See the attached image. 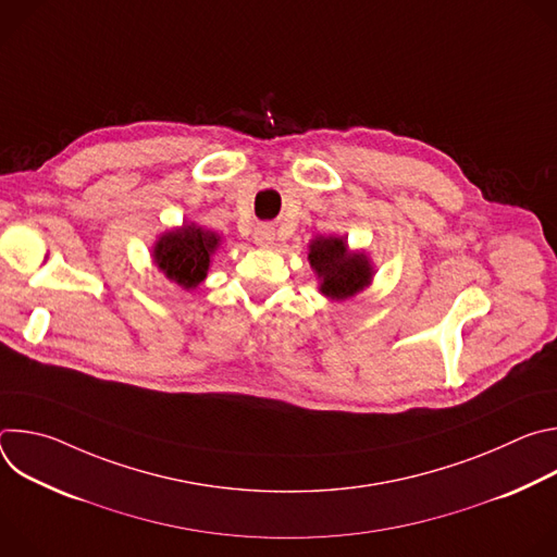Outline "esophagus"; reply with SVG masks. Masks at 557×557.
<instances>
[{"label":"esophagus","instance_id":"esophagus-1","mask_svg":"<svg viewBox=\"0 0 557 557\" xmlns=\"http://www.w3.org/2000/svg\"><path fill=\"white\" fill-rule=\"evenodd\" d=\"M253 240H256L258 247L269 249L273 245V240H275V228L271 224H260L256 228V233H253Z\"/></svg>","mask_w":557,"mask_h":557}]
</instances>
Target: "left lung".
Listing matches in <instances>:
<instances>
[{
	"label": "left lung",
	"mask_w": 557,
	"mask_h": 557,
	"mask_svg": "<svg viewBox=\"0 0 557 557\" xmlns=\"http://www.w3.org/2000/svg\"><path fill=\"white\" fill-rule=\"evenodd\" d=\"M308 260L320 280V293L329 299H348L361 293L374 275L366 253L350 251L344 237H314L308 245Z\"/></svg>",
	"instance_id": "left-lung-1"
}]
</instances>
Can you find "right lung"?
<instances>
[{
  "label": "right lung",
  "instance_id": "add662e5",
  "mask_svg": "<svg viewBox=\"0 0 557 557\" xmlns=\"http://www.w3.org/2000/svg\"><path fill=\"white\" fill-rule=\"evenodd\" d=\"M222 237L215 231L185 222L158 237L151 258L158 271L183 288H196L209 271L211 256L218 251Z\"/></svg>",
  "mask_w": 557,
  "mask_h": 557
}]
</instances>
